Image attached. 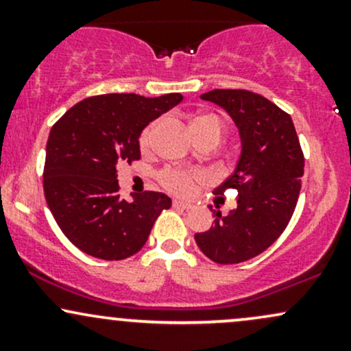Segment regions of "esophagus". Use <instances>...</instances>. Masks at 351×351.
<instances>
[{"label": "esophagus", "instance_id": "1", "mask_svg": "<svg viewBox=\"0 0 351 351\" xmlns=\"http://www.w3.org/2000/svg\"><path fill=\"white\" fill-rule=\"evenodd\" d=\"M173 208H178V209H184V211H189V209L195 208V204L188 203V201L175 199V201H173Z\"/></svg>", "mask_w": 351, "mask_h": 351}]
</instances>
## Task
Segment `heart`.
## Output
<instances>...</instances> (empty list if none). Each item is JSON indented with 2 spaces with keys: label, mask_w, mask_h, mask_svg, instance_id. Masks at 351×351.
Returning <instances> with one entry per match:
<instances>
[{
  "label": "heart",
  "mask_w": 351,
  "mask_h": 351,
  "mask_svg": "<svg viewBox=\"0 0 351 351\" xmlns=\"http://www.w3.org/2000/svg\"><path fill=\"white\" fill-rule=\"evenodd\" d=\"M158 128V122L148 123L138 136V147L142 153H150L153 147V138ZM224 125L223 120L215 114H201L191 120V132L196 140L213 138L219 143L223 136ZM160 184L167 191L175 193V195H191L199 183H203L204 176L201 173H193L186 170H178V168H167L158 175Z\"/></svg>",
  "instance_id": "obj_1"
}]
</instances>
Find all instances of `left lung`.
<instances>
[{"instance_id": "8db88e82", "label": "left lung", "mask_w": 351, "mask_h": 351, "mask_svg": "<svg viewBox=\"0 0 351 351\" xmlns=\"http://www.w3.org/2000/svg\"><path fill=\"white\" fill-rule=\"evenodd\" d=\"M232 117L243 140L234 173L215 191H237V208L215 211V226L195 234L216 264H239L259 256L287 228L304 175V152L291 115L263 95L244 88H215L201 95ZM219 199V198H217Z\"/></svg>"}]
</instances>
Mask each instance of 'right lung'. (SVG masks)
<instances>
[{
  "instance_id": "obj_1",
  "label": "right lung",
  "mask_w": 351,
  "mask_h": 351,
  "mask_svg": "<svg viewBox=\"0 0 351 351\" xmlns=\"http://www.w3.org/2000/svg\"><path fill=\"white\" fill-rule=\"evenodd\" d=\"M183 100L181 94L143 97L104 94L84 99L52 127L43 186L56 223L75 247L104 261L134 256L156 217L171 206L163 193L120 198L117 168L140 160L138 136L152 120Z\"/></svg>"
}]
</instances>
